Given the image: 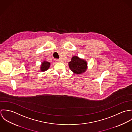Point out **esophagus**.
<instances>
[{"mask_svg": "<svg viewBox=\"0 0 132 132\" xmlns=\"http://www.w3.org/2000/svg\"><path fill=\"white\" fill-rule=\"evenodd\" d=\"M55 61L57 62H60L61 61V60L59 59H55Z\"/></svg>", "mask_w": 132, "mask_h": 132, "instance_id": "34e87169", "label": "esophagus"}]
</instances>
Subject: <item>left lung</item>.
Instances as JSON below:
<instances>
[{"label":"left lung","mask_w":132,"mask_h":132,"mask_svg":"<svg viewBox=\"0 0 132 132\" xmlns=\"http://www.w3.org/2000/svg\"><path fill=\"white\" fill-rule=\"evenodd\" d=\"M70 70L76 74H80L86 71L87 67V62L79 57L74 56L69 62Z\"/></svg>","instance_id":"obj_1"}]
</instances>
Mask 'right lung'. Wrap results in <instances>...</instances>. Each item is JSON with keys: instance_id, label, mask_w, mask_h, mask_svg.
I'll use <instances>...</instances> for the list:
<instances>
[{"instance_id": "1", "label": "right lung", "mask_w": 132, "mask_h": 132, "mask_svg": "<svg viewBox=\"0 0 132 132\" xmlns=\"http://www.w3.org/2000/svg\"><path fill=\"white\" fill-rule=\"evenodd\" d=\"M50 65V63L49 62H47L46 61H44L40 65V71L42 72H44L47 71L49 69Z\"/></svg>"}]
</instances>
